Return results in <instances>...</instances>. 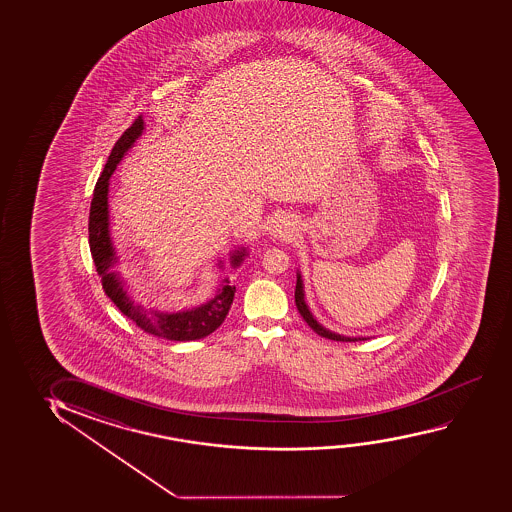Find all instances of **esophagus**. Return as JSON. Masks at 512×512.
I'll list each match as a JSON object with an SVG mask.
<instances>
[{"label": "esophagus", "mask_w": 512, "mask_h": 512, "mask_svg": "<svg viewBox=\"0 0 512 512\" xmlns=\"http://www.w3.org/2000/svg\"><path fill=\"white\" fill-rule=\"evenodd\" d=\"M273 235H275V237H286L287 226L284 225V223H280V225L273 226Z\"/></svg>", "instance_id": "34e87169"}]
</instances>
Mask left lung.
<instances>
[{"instance_id":"obj_1","label":"left lung","mask_w":512,"mask_h":512,"mask_svg":"<svg viewBox=\"0 0 512 512\" xmlns=\"http://www.w3.org/2000/svg\"><path fill=\"white\" fill-rule=\"evenodd\" d=\"M294 301H296V307L300 310L301 317L307 321L308 326L314 329L315 333L321 334L322 338H328V340L334 341H357L361 340V338H348V336H340V334L331 333L329 329L322 328L319 322L315 321L312 314H310V310H308L307 303H305V294H303V282H301V277L298 275V280H296V289H294ZM364 340V338H362Z\"/></svg>"}]
</instances>
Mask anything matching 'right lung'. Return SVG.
I'll return each instance as SVG.
<instances>
[{
	"instance_id": "1",
	"label": "right lung",
	"mask_w": 512,
	"mask_h": 512,
	"mask_svg": "<svg viewBox=\"0 0 512 512\" xmlns=\"http://www.w3.org/2000/svg\"><path fill=\"white\" fill-rule=\"evenodd\" d=\"M143 129V118L137 116L129 129L125 130L116 141L108 162L104 165V171L97 179L94 197L90 204V253L96 263L97 275L103 280L104 293L110 296V300L120 308V312L127 315L137 328L165 340H200L223 324L228 310L232 307L235 286H228V280H225L226 286L221 287L219 293L202 307L178 312V314H164L157 310H146L130 300L129 294L123 287L122 279L113 270L118 258L115 256V249L111 246L110 230H108V186H110L111 174L115 172L116 164L122 160L125 151L129 150L137 137L141 136ZM242 256H244L242 251L233 254L232 265L239 266Z\"/></svg>"
}]
</instances>
